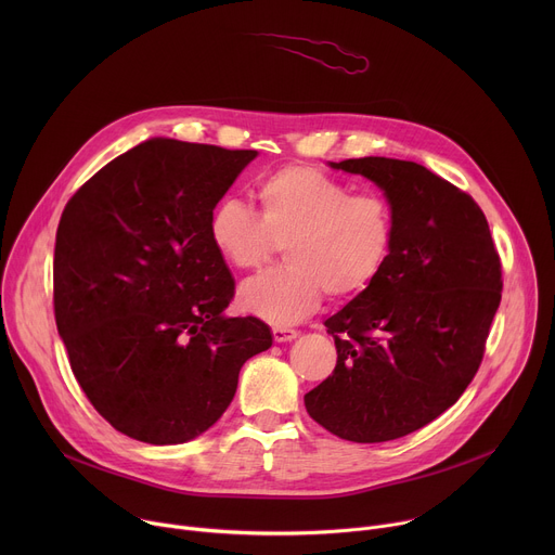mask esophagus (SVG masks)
Masks as SVG:
<instances>
[{"instance_id": "esophagus-1", "label": "esophagus", "mask_w": 555, "mask_h": 555, "mask_svg": "<svg viewBox=\"0 0 555 555\" xmlns=\"http://www.w3.org/2000/svg\"><path fill=\"white\" fill-rule=\"evenodd\" d=\"M272 336H274V343H292L294 338H298V332L287 327H274Z\"/></svg>"}]
</instances>
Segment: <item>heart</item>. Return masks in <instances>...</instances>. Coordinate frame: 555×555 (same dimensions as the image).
<instances>
[{
	"mask_svg": "<svg viewBox=\"0 0 555 555\" xmlns=\"http://www.w3.org/2000/svg\"><path fill=\"white\" fill-rule=\"evenodd\" d=\"M259 215L225 197L208 215V242L240 272L263 268L283 244L285 266L246 283L242 307L274 325H294L319 309L325 292L347 300L369 289L395 246V215L377 195L311 167H285L257 182Z\"/></svg>",
	"mask_w": 555,
	"mask_h": 555,
	"instance_id": "obj_1",
	"label": "heart"
}]
</instances>
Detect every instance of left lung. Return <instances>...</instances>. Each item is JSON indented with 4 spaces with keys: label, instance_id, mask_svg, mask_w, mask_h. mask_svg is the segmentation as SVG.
Here are the masks:
<instances>
[{
    "label": "left lung",
    "instance_id": "1",
    "mask_svg": "<svg viewBox=\"0 0 555 555\" xmlns=\"http://www.w3.org/2000/svg\"><path fill=\"white\" fill-rule=\"evenodd\" d=\"M371 180L395 215L379 279L325 321L338 360L305 409L340 439L382 443L448 411L479 371L501 302V259L469 195L392 157L330 163Z\"/></svg>",
    "mask_w": 555,
    "mask_h": 555
}]
</instances>
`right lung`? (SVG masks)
<instances>
[{"label": "right lung", "instance_id": "1", "mask_svg": "<svg viewBox=\"0 0 555 555\" xmlns=\"http://www.w3.org/2000/svg\"><path fill=\"white\" fill-rule=\"evenodd\" d=\"M259 153L153 138L67 202L54 244V315L74 377L122 435L186 443L234 398L270 327L225 313L234 279L208 215Z\"/></svg>", "mask_w": 555, "mask_h": 555}]
</instances>
